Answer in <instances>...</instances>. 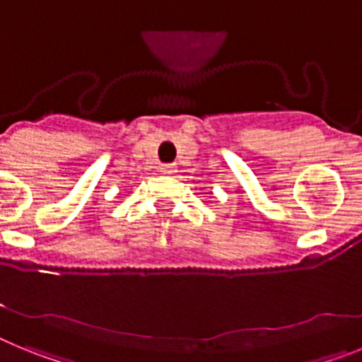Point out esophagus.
<instances>
[{
	"mask_svg": "<svg viewBox=\"0 0 362 362\" xmlns=\"http://www.w3.org/2000/svg\"><path fill=\"white\" fill-rule=\"evenodd\" d=\"M159 170H161L163 174H174L175 165H174V163H165V165L159 166Z\"/></svg>",
	"mask_w": 362,
	"mask_h": 362,
	"instance_id": "34e87169",
	"label": "esophagus"
}]
</instances>
